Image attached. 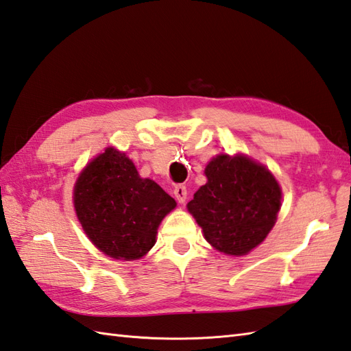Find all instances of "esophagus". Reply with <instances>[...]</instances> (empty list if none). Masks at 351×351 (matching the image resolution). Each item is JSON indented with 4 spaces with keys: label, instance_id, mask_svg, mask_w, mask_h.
Masks as SVG:
<instances>
[{
    "label": "esophagus",
    "instance_id": "1",
    "mask_svg": "<svg viewBox=\"0 0 351 351\" xmlns=\"http://www.w3.org/2000/svg\"><path fill=\"white\" fill-rule=\"evenodd\" d=\"M173 195L178 202L184 204L185 199H187V189H185V185H176L173 189Z\"/></svg>",
    "mask_w": 351,
    "mask_h": 351
}]
</instances>
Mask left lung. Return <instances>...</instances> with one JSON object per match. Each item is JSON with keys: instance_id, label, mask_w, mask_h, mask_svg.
<instances>
[{"instance_id": "left-lung-1", "label": "left lung", "mask_w": 351, "mask_h": 351, "mask_svg": "<svg viewBox=\"0 0 351 351\" xmlns=\"http://www.w3.org/2000/svg\"><path fill=\"white\" fill-rule=\"evenodd\" d=\"M205 175L208 182L195 193L189 211L213 247L226 255H245L274 226L282 199L278 181L243 155H219Z\"/></svg>"}]
</instances>
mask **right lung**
<instances>
[{"label":"right lung","instance_id":"add662e5","mask_svg":"<svg viewBox=\"0 0 351 351\" xmlns=\"http://www.w3.org/2000/svg\"><path fill=\"white\" fill-rule=\"evenodd\" d=\"M78 220L90 241L114 259H138L154 247L164 215L176 206L158 184L141 180L125 154L107 147L73 190Z\"/></svg>","mask_w":351,"mask_h":351}]
</instances>
